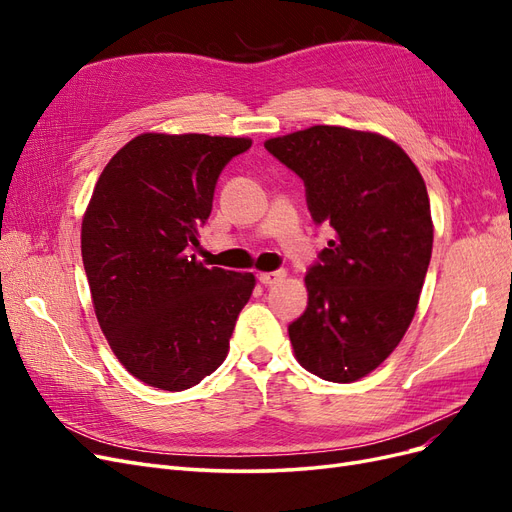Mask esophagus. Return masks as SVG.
<instances>
[{
  "label": "esophagus",
  "mask_w": 512,
  "mask_h": 512,
  "mask_svg": "<svg viewBox=\"0 0 512 512\" xmlns=\"http://www.w3.org/2000/svg\"><path fill=\"white\" fill-rule=\"evenodd\" d=\"M284 277H286V271H265V273L258 275V280H260V284L273 286V284H277V282H282Z\"/></svg>",
  "instance_id": "obj_1"
}]
</instances>
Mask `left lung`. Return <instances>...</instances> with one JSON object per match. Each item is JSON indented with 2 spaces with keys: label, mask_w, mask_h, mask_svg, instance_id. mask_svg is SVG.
Listing matches in <instances>:
<instances>
[{
  "label": "left lung",
  "mask_w": 512,
  "mask_h": 512,
  "mask_svg": "<svg viewBox=\"0 0 512 512\" xmlns=\"http://www.w3.org/2000/svg\"><path fill=\"white\" fill-rule=\"evenodd\" d=\"M265 147L305 181L314 222L335 230L305 275V314L288 327L294 356L322 380L356 382L414 318L433 247L425 181L404 149L369 130L312 126Z\"/></svg>",
  "instance_id": "1"
}]
</instances>
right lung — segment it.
I'll return each instance as SVG.
<instances>
[{
    "mask_svg": "<svg viewBox=\"0 0 512 512\" xmlns=\"http://www.w3.org/2000/svg\"><path fill=\"white\" fill-rule=\"evenodd\" d=\"M245 136L145 132L102 170L83 215L81 252L108 346L134 378L183 391L218 369L254 273L205 267L190 252L222 168Z\"/></svg>",
    "mask_w": 512,
    "mask_h": 512,
    "instance_id": "add662e5",
    "label": "right lung"
}]
</instances>
